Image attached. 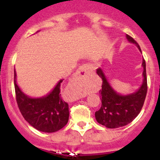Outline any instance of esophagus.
I'll list each match as a JSON object with an SVG mask.
<instances>
[{
	"label": "esophagus",
	"instance_id": "obj_1",
	"mask_svg": "<svg viewBox=\"0 0 160 160\" xmlns=\"http://www.w3.org/2000/svg\"><path fill=\"white\" fill-rule=\"evenodd\" d=\"M91 71L92 68L90 65H88V64H84V65L80 66L75 74L74 80L71 82V83L68 86L69 89L74 90V95L77 98L81 97L82 93L80 91V86L83 85V79L88 77V75H89Z\"/></svg>",
	"mask_w": 160,
	"mask_h": 160
}]
</instances>
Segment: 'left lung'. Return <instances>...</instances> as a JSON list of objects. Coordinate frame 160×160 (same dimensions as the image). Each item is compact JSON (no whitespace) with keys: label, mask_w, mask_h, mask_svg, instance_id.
Returning a JSON list of instances; mask_svg holds the SVG:
<instances>
[{"label":"left lung","mask_w":160,"mask_h":160,"mask_svg":"<svg viewBox=\"0 0 160 160\" xmlns=\"http://www.w3.org/2000/svg\"><path fill=\"white\" fill-rule=\"evenodd\" d=\"M129 43H133L141 52L138 43L132 37L126 34ZM143 80L137 91L127 95H122L113 89L106 78L103 70L99 68L97 74L102 79V107L95 112V117L98 123L109 128H120L126 126L132 121L140 113L144 104L148 91L146 76V63L142 61Z\"/></svg>","instance_id":"obj_1"}]
</instances>
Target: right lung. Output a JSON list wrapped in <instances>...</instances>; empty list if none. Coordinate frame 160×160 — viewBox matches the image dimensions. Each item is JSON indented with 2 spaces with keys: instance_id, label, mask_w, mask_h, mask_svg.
Returning <instances> with one entry per match:
<instances>
[{
  "instance_id": "obj_1",
  "label": "right lung",
  "mask_w": 160,
  "mask_h": 160,
  "mask_svg": "<svg viewBox=\"0 0 160 160\" xmlns=\"http://www.w3.org/2000/svg\"><path fill=\"white\" fill-rule=\"evenodd\" d=\"M62 81L63 80H60L52 90L44 96L32 98L24 93L18 86L14 70V86L18 107L25 120L40 132H55L68 122V104L60 94Z\"/></svg>"
}]
</instances>
